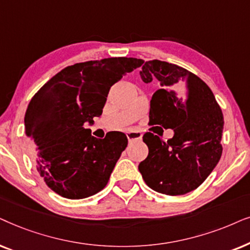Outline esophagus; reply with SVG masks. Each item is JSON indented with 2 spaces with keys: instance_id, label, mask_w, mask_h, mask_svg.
<instances>
[{
  "instance_id": "1",
  "label": "esophagus",
  "mask_w": 250,
  "mask_h": 250,
  "mask_svg": "<svg viewBox=\"0 0 250 250\" xmlns=\"http://www.w3.org/2000/svg\"><path fill=\"white\" fill-rule=\"evenodd\" d=\"M142 137H143L142 132H138V131L127 132V138H128L129 143L134 142V141H139V139H142Z\"/></svg>"
}]
</instances>
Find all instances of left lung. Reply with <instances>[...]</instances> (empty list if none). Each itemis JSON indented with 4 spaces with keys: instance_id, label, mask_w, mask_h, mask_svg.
Instances as JSON below:
<instances>
[{
    "instance_id": "8db88e82",
    "label": "left lung",
    "mask_w": 250,
    "mask_h": 250,
    "mask_svg": "<svg viewBox=\"0 0 250 250\" xmlns=\"http://www.w3.org/2000/svg\"><path fill=\"white\" fill-rule=\"evenodd\" d=\"M145 83L158 80L152 96L149 123L172 129L167 142L146 132L148 155L138 166L148 188L182 195L199 188L222 155L224 119L210 88L188 69L167 62L149 61L139 72Z\"/></svg>"
}]
</instances>
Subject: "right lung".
<instances>
[{"label": "right lung", "mask_w": 250, "mask_h": 250, "mask_svg": "<svg viewBox=\"0 0 250 250\" xmlns=\"http://www.w3.org/2000/svg\"><path fill=\"white\" fill-rule=\"evenodd\" d=\"M143 62L118 57L67 66L29 102L26 135L38 152L35 167L53 192L84 199L107 184L128 138L112 131L98 139L85 125H94V118L102 115L111 86Z\"/></svg>", "instance_id": "obj_1"}]
</instances>
